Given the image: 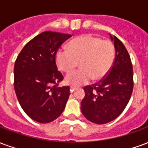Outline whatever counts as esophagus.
<instances>
[{"label":"esophagus","mask_w":148,"mask_h":148,"mask_svg":"<svg viewBox=\"0 0 148 148\" xmlns=\"http://www.w3.org/2000/svg\"><path fill=\"white\" fill-rule=\"evenodd\" d=\"M76 90H77V88H76V87L71 86V92H74V91H75Z\"/></svg>","instance_id":"1"}]
</instances>
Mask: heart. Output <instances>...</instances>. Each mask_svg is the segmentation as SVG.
<instances>
[{"label":"heart","mask_w":148,"mask_h":148,"mask_svg":"<svg viewBox=\"0 0 148 148\" xmlns=\"http://www.w3.org/2000/svg\"><path fill=\"white\" fill-rule=\"evenodd\" d=\"M58 67L63 72L74 71L80 62L82 69L67 74L65 81L74 86L102 79L109 74L115 60V49L109 40L83 35L70 42L68 49L58 50L55 55Z\"/></svg>","instance_id":"1"}]
</instances>
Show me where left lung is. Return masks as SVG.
<instances>
[{"label":"left lung","instance_id":"1","mask_svg":"<svg viewBox=\"0 0 148 148\" xmlns=\"http://www.w3.org/2000/svg\"><path fill=\"white\" fill-rule=\"evenodd\" d=\"M116 55L110 72L98 82L84 87L86 95L81 110L88 121L103 124L114 121L125 107L133 90V71L130 56L120 39L112 36Z\"/></svg>","mask_w":148,"mask_h":148}]
</instances>
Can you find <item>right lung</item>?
<instances>
[{
	"label": "right lung",
	"mask_w": 148,
	"mask_h": 148,
	"mask_svg": "<svg viewBox=\"0 0 148 148\" xmlns=\"http://www.w3.org/2000/svg\"><path fill=\"white\" fill-rule=\"evenodd\" d=\"M71 35L44 32L27 42L14 65V89L18 101L33 121L46 124L62 114L70 96V86H58L63 76L55 55Z\"/></svg>",
	"instance_id": "1"
}]
</instances>
